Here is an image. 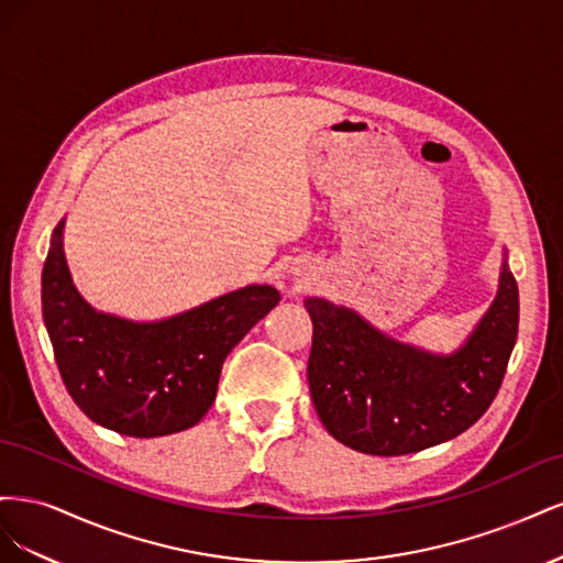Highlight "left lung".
Here are the masks:
<instances>
[{
  "mask_svg": "<svg viewBox=\"0 0 563 563\" xmlns=\"http://www.w3.org/2000/svg\"><path fill=\"white\" fill-rule=\"evenodd\" d=\"M312 319L308 380L323 428L368 455H406L465 432L503 385L519 331V288L503 263L500 288L467 343L451 356L397 343L321 298Z\"/></svg>",
  "mask_w": 563,
  "mask_h": 563,
  "instance_id": "obj_1",
  "label": "left lung"
}]
</instances>
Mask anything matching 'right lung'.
<instances>
[{
  "label": "right lung",
  "mask_w": 563,
  "mask_h": 563,
  "mask_svg": "<svg viewBox=\"0 0 563 563\" xmlns=\"http://www.w3.org/2000/svg\"><path fill=\"white\" fill-rule=\"evenodd\" d=\"M60 232L63 223L42 272V312L73 401L126 437L192 428L216 399L225 356L279 302L277 288L253 284L172 319L133 323L96 312L77 294Z\"/></svg>",
  "instance_id": "obj_1"
}]
</instances>
